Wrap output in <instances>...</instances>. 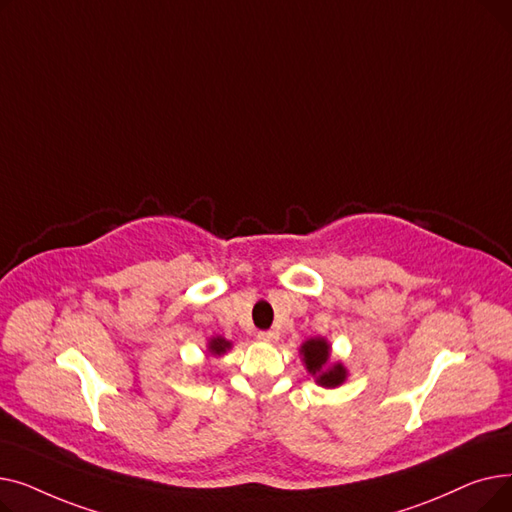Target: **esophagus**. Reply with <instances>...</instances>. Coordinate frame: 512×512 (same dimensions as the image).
<instances>
[{"label": "esophagus", "instance_id": "1", "mask_svg": "<svg viewBox=\"0 0 512 512\" xmlns=\"http://www.w3.org/2000/svg\"><path fill=\"white\" fill-rule=\"evenodd\" d=\"M257 336H259V340H261V342H267V344H274V342H278V338H280V334H278V332H274V330L259 332Z\"/></svg>", "mask_w": 512, "mask_h": 512}]
</instances>
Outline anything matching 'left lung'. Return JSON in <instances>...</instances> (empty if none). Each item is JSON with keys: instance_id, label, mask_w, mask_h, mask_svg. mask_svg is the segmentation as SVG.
<instances>
[{"instance_id": "1", "label": "left lung", "mask_w": 512, "mask_h": 512, "mask_svg": "<svg viewBox=\"0 0 512 512\" xmlns=\"http://www.w3.org/2000/svg\"><path fill=\"white\" fill-rule=\"evenodd\" d=\"M332 346L326 338H311L303 342L301 355L305 361L307 371L313 375L315 382L324 388H336L346 380V367L342 363H330Z\"/></svg>"}]
</instances>
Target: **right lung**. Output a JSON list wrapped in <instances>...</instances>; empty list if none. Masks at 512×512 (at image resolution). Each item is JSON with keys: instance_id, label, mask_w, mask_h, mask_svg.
<instances>
[{"instance_id": "obj_1", "label": "right lung", "mask_w": 512, "mask_h": 512, "mask_svg": "<svg viewBox=\"0 0 512 512\" xmlns=\"http://www.w3.org/2000/svg\"><path fill=\"white\" fill-rule=\"evenodd\" d=\"M230 346H232V342H228V340L222 338V336H215V338L209 340L207 351H209L213 357H220V355H224V353L228 351Z\"/></svg>"}]
</instances>
